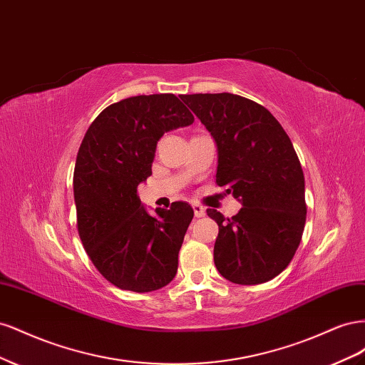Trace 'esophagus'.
<instances>
[{
	"mask_svg": "<svg viewBox=\"0 0 365 365\" xmlns=\"http://www.w3.org/2000/svg\"><path fill=\"white\" fill-rule=\"evenodd\" d=\"M193 212H195V216L196 217H204L205 216V208L200 204H193Z\"/></svg>",
	"mask_w": 365,
	"mask_h": 365,
	"instance_id": "34e87169",
	"label": "esophagus"
}]
</instances>
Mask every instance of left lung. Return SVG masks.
<instances>
[{"label": "left lung", "mask_w": 365, "mask_h": 365, "mask_svg": "<svg viewBox=\"0 0 365 365\" xmlns=\"http://www.w3.org/2000/svg\"><path fill=\"white\" fill-rule=\"evenodd\" d=\"M217 145L216 184L242 202L216 220L215 264L227 280L260 284L291 263L306 224L304 175L291 138L267 108L242 96L182 97Z\"/></svg>", "instance_id": "8db88e82"}]
</instances>
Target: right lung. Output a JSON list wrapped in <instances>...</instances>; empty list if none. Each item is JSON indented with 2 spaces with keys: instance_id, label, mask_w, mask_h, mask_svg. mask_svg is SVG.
Returning a JSON list of instances; mask_svg holds the SVG:
<instances>
[{
  "instance_id": "add662e5",
  "label": "right lung",
  "mask_w": 365,
  "mask_h": 365,
  "mask_svg": "<svg viewBox=\"0 0 365 365\" xmlns=\"http://www.w3.org/2000/svg\"><path fill=\"white\" fill-rule=\"evenodd\" d=\"M193 120L175 94L134 96L105 108L82 140L73 176L77 231L97 271L120 289L157 291L178 271L193 208L178 201L150 216L137 190L164 132Z\"/></svg>"
}]
</instances>
